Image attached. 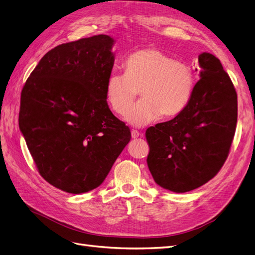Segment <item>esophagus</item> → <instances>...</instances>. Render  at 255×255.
<instances>
[{
    "mask_svg": "<svg viewBox=\"0 0 255 255\" xmlns=\"http://www.w3.org/2000/svg\"><path fill=\"white\" fill-rule=\"evenodd\" d=\"M139 136H140V133L138 132V130H136V129L132 130V138H134V139L135 138H138Z\"/></svg>",
    "mask_w": 255,
    "mask_h": 255,
    "instance_id": "1",
    "label": "esophagus"
}]
</instances>
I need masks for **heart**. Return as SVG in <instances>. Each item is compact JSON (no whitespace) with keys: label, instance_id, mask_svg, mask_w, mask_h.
<instances>
[{"label":"heart","instance_id":"1","mask_svg":"<svg viewBox=\"0 0 255 255\" xmlns=\"http://www.w3.org/2000/svg\"><path fill=\"white\" fill-rule=\"evenodd\" d=\"M125 69L126 74L109 76L105 98L116 114L125 116L139 90L142 98L127 116V121L135 127L148 125L159 115L172 117L180 114L195 90L192 67L157 49L133 53L126 60Z\"/></svg>","mask_w":255,"mask_h":255}]
</instances>
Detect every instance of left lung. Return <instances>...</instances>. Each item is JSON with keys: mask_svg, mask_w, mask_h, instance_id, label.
<instances>
[{"mask_svg": "<svg viewBox=\"0 0 255 255\" xmlns=\"http://www.w3.org/2000/svg\"><path fill=\"white\" fill-rule=\"evenodd\" d=\"M200 80L186 107L145 130L146 158L154 181L174 192L194 190L219 172L237 122V94L220 60L199 55Z\"/></svg>", "mask_w": 255, "mask_h": 255, "instance_id": "left-lung-1", "label": "left lung"}]
</instances>
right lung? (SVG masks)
I'll list each match as a JSON object with an SVG mask.
<instances>
[{"label":"right lung","mask_w":255,"mask_h":255,"mask_svg":"<svg viewBox=\"0 0 255 255\" xmlns=\"http://www.w3.org/2000/svg\"><path fill=\"white\" fill-rule=\"evenodd\" d=\"M114 42L97 35L57 45L21 92L19 127L38 172L69 194L100 186L130 140L105 98Z\"/></svg>","instance_id":"right-lung-1"}]
</instances>
